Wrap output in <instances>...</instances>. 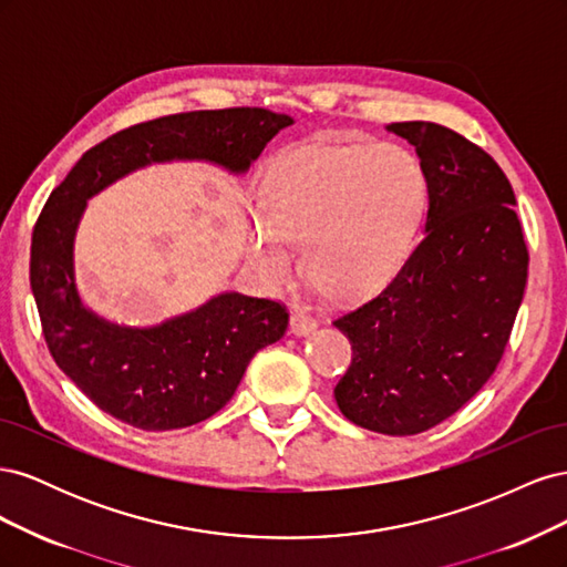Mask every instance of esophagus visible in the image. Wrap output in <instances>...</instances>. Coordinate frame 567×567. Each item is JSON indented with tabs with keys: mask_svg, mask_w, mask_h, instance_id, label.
Wrapping results in <instances>:
<instances>
[{
	"mask_svg": "<svg viewBox=\"0 0 567 567\" xmlns=\"http://www.w3.org/2000/svg\"><path fill=\"white\" fill-rule=\"evenodd\" d=\"M315 329H317V321L310 315H305L300 310L290 315V331L296 336H310Z\"/></svg>",
	"mask_w": 567,
	"mask_h": 567,
	"instance_id": "1",
	"label": "esophagus"
}]
</instances>
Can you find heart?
I'll return each instance as SVG.
<instances>
[{"instance_id":"1","label":"heart","mask_w":567,"mask_h":567,"mask_svg":"<svg viewBox=\"0 0 567 567\" xmlns=\"http://www.w3.org/2000/svg\"><path fill=\"white\" fill-rule=\"evenodd\" d=\"M427 182L421 161L398 144L288 148L271 163L265 210L248 221V244L269 281L298 267L307 250L312 279L336 298H362L404 265L423 219Z\"/></svg>"}]
</instances>
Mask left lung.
I'll use <instances>...</instances> for the list:
<instances>
[{"label": "left lung", "instance_id": "obj_1", "mask_svg": "<svg viewBox=\"0 0 567 567\" xmlns=\"http://www.w3.org/2000/svg\"><path fill=\"white\" fill-rule=\"evenodd\" d=\"M427 182L423 241L385 290L333 321L352 364L333 394L342 416L416 435L466 404L504 354L527 281L513 188L487 153L435 123H392Z\"/></svg>", "mask_w": 567, "mask_h": 567}]
</instances>
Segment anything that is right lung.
I'll return each mask as SVG.
<instances>
[{"mask_svg":"<svg viewBox=\"0 0 567 567\" xmlns=\"http://www.w3.org/2000/svg\"><path fill=\"white\" fill-rule=\"evenodd\" d=\"M293 117L267 109L165 115L96 144L51 192L32 231L30 288L59 369L106 414L142 431L210 419L241 383L257 350L288 326L286 307L225 290L156 326L113 323L82 302L75 236L87 200L134 169L173 161L246 175Z\"/></svg>","mask_w":567,"mask_h":567,"instance_id":"right-lung-1","label":"right lung"}]
</instances>
